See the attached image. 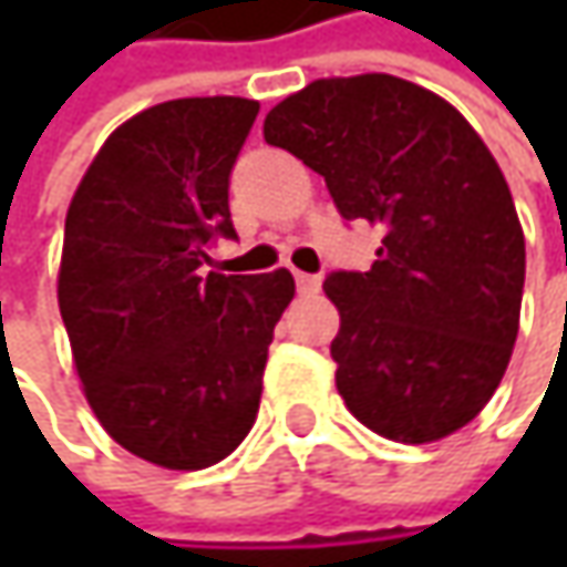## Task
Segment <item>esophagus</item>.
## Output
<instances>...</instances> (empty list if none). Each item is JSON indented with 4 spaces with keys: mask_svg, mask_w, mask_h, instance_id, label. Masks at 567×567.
Returning a JSON list of instances; mask_svg holds the SVG:
<instances>
[{
    "mask_svg": "<svg viewBox=\"0 0 567 567\" xmlns=\"http://www.w3.org/2000/svg\"><path fill=\"white\" fill-rule=\"evenodd\" d=\"M296 287H299V293H318V287H321V277H318V274L296 271Z\"/></svg>",
    "mask_w": 567,
    "mask_h": 567,
    "instance_id": "34e87169",
    "label": "esophagus"
}]
</instances>
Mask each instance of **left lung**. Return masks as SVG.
Masks as SVG:
<instances>
[{
    "mask_svg": "<svg viewBox=\"0 0 567 567\" xmlns=\"http://www.w3.org/2000/svg\"><path fill=\"white\" fill-rule=\"evenodd\" d=\"M265 142L381 227L369 271H331L338 391L384 439L425 445L467 425L512 360L524 229L483 138L447 100L394 75L321 78L280 100Z\"/></svg>",
    "mask_w": 567,
    "mask_h": 567,
    "instance_id": "obj_1",
    "label": "left lung"
}]
</instances>
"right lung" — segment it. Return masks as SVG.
<instances>
[{"label": "right lung", "mask_w": 567, "mask_h": 567, "mask_svg": "<svg viewBox=\"0 0 567 567\" xmlns=\"http://www.w3.org/2000/svg\"><path fill=\"white\" fill-rule=\"evenodd\" d=\"M258 103L183 97L106 138L65 214L59 312L100 425L166 470L224 461L249 435L287 268L202 274L233 239L229 173Z\"/></svg>", "instance_id": "1"}]
</instances>
